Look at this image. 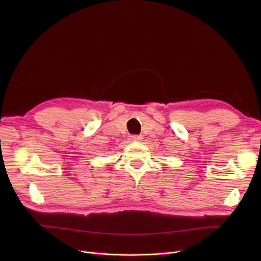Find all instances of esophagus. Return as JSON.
Segmentation results:
<instances>
[{
    "label": "esophagus",
    "instance_id": "esophagus-1",
    "mask_svg": "<svg viewBox=\"0 0 261 261\" xmlns=\"http://www.w3.org/2000/svg\"><path fill=\"white\" fill-rule=\"evenodd\" d=\"M141 137L140 135H133V136H130V140H133V141H138V140H140Z\"/></svg>",
    "mask_w": 261,
    "mask_h": 261
}]
</instances>
